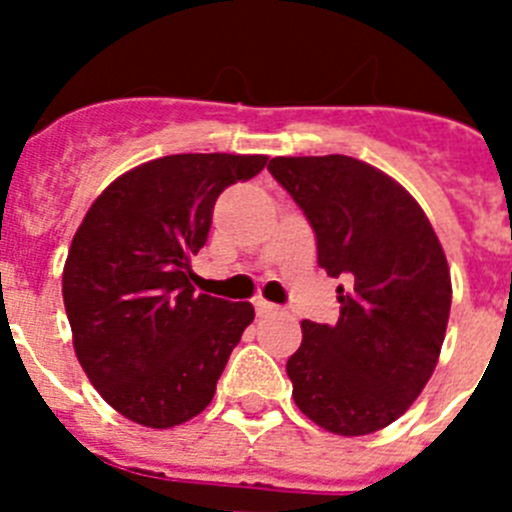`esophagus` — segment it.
<instances>
[{
    "instance_id": "obj_1",
    "label": "esophagus",
    "mask_w": 512,
    "mask_h": 512,
    "mask_svg": "<svg viewBox=\"0 0 512 512\" xmlns=\"http://www.w3.org/2000/svg\"><path fill=\"white\" fill-rule=\"evenodd\" d=\"M274 312H279L277 305H271V302L266 300H256V315H259V318H269Z\"/></svg>"
}]
</instances>
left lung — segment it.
Segmentation results:
<instances>
[{
  "label": "left lung",
  "instance_id": "1",
  "mask_svg": "<svg viewBox=\"0 0 512 512\" xmlns=\"http://www.w3.org/2000/svg\"><path fill=\"white\" fill-rule=\"evenodd\" d=\"M269 171L310 220L318 264L343 279L338 323L302 320L292 397L330 433L379 431L436 369L451 310L446 253L418 202L359 158L277 156Z\"/></svg>",
  "mask_w": 512,
  "mask_h": 512
}]
</instances>
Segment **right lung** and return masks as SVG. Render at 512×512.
<instances>
[{"label": "right lung", "instance_id": "obj_1", "mask_svg": "<svg viewBox=\"0 0 512 512\" xmlns=\"http://www.w3.org/2000/svg\"><path fill=\"white\" fill-rule=\"evenodd\" d=\"M266 156L176 153L99 194L63 266L74 351L107 405L146 428H174L212 402L253 320L251 302L197 295L192 256L207 243L225 187Z\"/></svg>", "mask_w": 512, "mask_h": 512}]
</instances>
